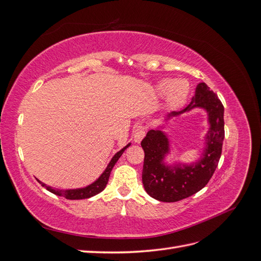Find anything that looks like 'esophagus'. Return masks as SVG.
<instances>
[{
  "mask_svg": "<svg viewBox=\"0 0 261 261\" xmlns=\"http://www.w3.org/2000/svg\"><path fill=\"white\" fill-rule=\"evenodd\" d=\"M146 133H145V127L144 126H137V127L134 129L133 132V138H134V141L135 143L139 144L141 140H143V138L145 137Z\"/></svg>",
  "mask_w": 261,
  "mask_h": 261,
  "instance_id": "esophagus-1",
  "label": "esophagus"
}]
</instances>
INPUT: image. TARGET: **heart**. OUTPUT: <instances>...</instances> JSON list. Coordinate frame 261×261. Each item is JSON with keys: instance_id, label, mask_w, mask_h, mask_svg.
Masks as SVG:
<instances>
[{"instance_id": "b5f03b06", "label": "heart", "mask_w": 261, "mask_h": 261, "mask_svg": "<svg viewBox=\"0 0 261 261\" xmlns=\"http://www.w3.org/2000/svg\"><path fill=\"white\" fill-rule=\"evenodd\" d=\"M158 89L167 92L168 105L172 109H178L185 105L191 92V85L186 80H163L158 84Z\"/></svg>"}]
</instances>
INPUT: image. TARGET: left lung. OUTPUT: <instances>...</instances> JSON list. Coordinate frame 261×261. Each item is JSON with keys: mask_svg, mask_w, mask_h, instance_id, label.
<instances>
[{"mask_svg": "<svg viewBox=\"0 0 261 261\" xmlns=\"http://www.w3.org/2000/svg\"><path fill=\"white\" fill-rule=\"evenodd\" d=\"M196 108L207 112L209 123L204 149L198 161L191 164L165 162L170 153V141L167 133L162 130L164 126L150 129L141 141L145 151L143 184L147 194L156 200L175 202L196 194L208 184L218 167L224 139V108L206 84L197 85L191 103L181 111L165 115V121Z\"/></svg>", "mask_w": 261, "mask_h": 261, "instance_id": "obj_1", "label": "left lung"}]
</instances>
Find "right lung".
<instances>
[{
	"instance_id": "obj_1",
	"label": "right lung",
	"mask_w": 261,
	"mask_h": 261,
	"mask_svg": "<svg viewBox=\"0 0 261 261\" xmlns=\"http://www.w3.org/2000/svg\"><path fill=\"white\" fill-rule=\"evenodd\" d=\"M130 146V143L128 145H126L123 149H121L120 151L116 152L113 158L110 161V163L108 164V167L106 168V170L103 171V173L91 183L90 185L86 186V187H82V188H75V189H58V188H53L51 186H46L42 181H40L38 179L39 183H40L43 187H45L48 189L49 192H51L54 195H58V196H62V197H65L66 199L69 200H76V199H87V198H90V197L97 195L99 193H101L103 189L106 188L107 184H108V180L110 177V174H111V171L113 169V167L115 165V163L117 162V160L120 159V156L123 154V152L125 151L126 149Z\"/></svg>"
}]
</instances>
